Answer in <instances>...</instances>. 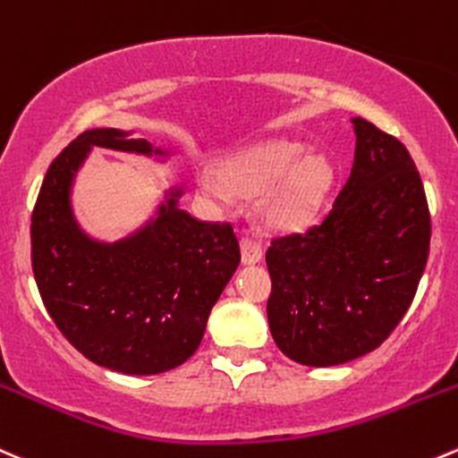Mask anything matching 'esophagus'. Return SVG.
<instances>
[{
  "label": "esophagus",
  "instance_id": "1",
  "mask_svg": "<svg viewBox=\"0 0 458 458\" xmlns=\"http://www.w3.org/2000/svg\"><path fill=\"white\" fill-rule=\"evenodd\" d=\"M242 261L246 266L259 264V261H261L259 242H255V239H248V237L242 239Z\"/></svg>",
  "mask_w": 458,
  "mask_h": 458
}]
</instances>
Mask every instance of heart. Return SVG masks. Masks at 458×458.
Masks as SVG:
<instances>
[{
	"instance_id": "b5f03b06",
	"label": "heart",
	"mask_w": 458,
	"mask_h": 458,
	"mask_svg": "<svg viewBox=\"0 0 458 458\" xmlns=\"http://www.w3.org/2000/svg\"><path fill=\"white\" fill-rule=\"evenodd\" d=\"M335 179V167L324 152H306L300 140H266L225 158L215 170H199L203 197L228 203L234 194L264 197L261 212L286 230L306 228L322 210Z\"/></svg>"
}]
</instances>
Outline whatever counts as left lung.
Here are the masks:
<instances>
[{
    "instance_id": "obj_1",
    "label": "left lung",
    "mask_w": 458,
    "mask_h": 458,
    "mask_svg": "<svg viewBox=\"0 0 458 458\" xmlns=\"http://www.w3.org/2000/svg\"><path fill=\"white\" fill-rule=\"evenodd\" d=\"M352 123L356 157L331 212L266 250L270 333L306 367L380 347L410 309L429 255L428 199L410 152L365 118Z\"/></svg>"
}]
</instances>
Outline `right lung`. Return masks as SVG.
Returning a JSON list of instances; mask_svg holds the SVG:
<instances>
[{
  "label": "right lung",
  "instance_id": "obj_1",
  "mask_svg": "<svg viewBox=\"0 0 458 458\" xmlns=\"http://www.w3.org/2000/svg\"><path fill=\"white\" fill-rule=\"evenodd\" d=\"M131 134L89 130L62 149L35 203L30 259L48 315L84 358L121 374L154 376L197 352L242 252L233 225L181 210L183 185H170L154 215L116 242L80 225L71 197L93 148L161 163L172 157Z\"/></svg>",
  "mask_w": 458,
  "mask_h": 458
}]
</instances>
